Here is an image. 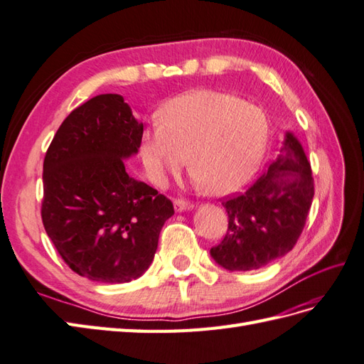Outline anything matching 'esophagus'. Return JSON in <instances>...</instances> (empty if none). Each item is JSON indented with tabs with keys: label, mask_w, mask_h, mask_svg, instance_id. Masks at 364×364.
Returning <instances> with one entry per match:
<instances>
[{
	"label": "esophagus",
	"mask_w": 364,
	"mask_h": 364,
	"mask_svg": "<svg viewBox=\"0 0 364 364\" xmlns=\"http://www.w3.org/2000/svg\"><path fill=\"white\" fill-rule=\"evenodd\" d=\"M173 205H175V209L178 210V213H181V210H188V209L193 208V203L184 200V198H176L173 201Z\"/></svg>",
	"instance_id": "esophagus-1"
}]
</instances>
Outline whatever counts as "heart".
I'll list each match as a JSON object with an SVG mask.
<instances>
[{"label":"heart","instance_id":"heart-1","mask_svg":"<svg viewBox=\"0 0 364 364\" xmlns=\"http://www.w3.org/2000/svg\"><path fill=\"white\" fill-rule=\"evenodd\" d=\"M268 122L259 108L237 96L197 90L173 97L159 122L141 134V156L158 180L188 168L201 191L226 196L247 183L260 164Z\"/></svg>","mask_w":364,"mask_h":364}]
</instances>
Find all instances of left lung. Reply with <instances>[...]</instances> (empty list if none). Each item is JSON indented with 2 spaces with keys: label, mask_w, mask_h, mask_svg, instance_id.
I'll use <instances>...</instances> for the list:
<instances>
[{
  "label": "left lung",
  "mask_w": 364,
  "mask_h": 364,
  "mask_svg": "<svg viewBox=\"0 0 364 364\" xmlns=\"http://www.w3.org/2000/svg\"><path fill=\"white\" fill-rule=\"evenodd\" d=\"M281 151L247 191L222 201L228 231L210 256L230 272H251L285 256L306 226L315 196L311 167L290 132Z\"/></svg>",
  "instance_id": "left-lung-1"
}]
</instances>
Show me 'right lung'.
I'll list each match as a JSON object with an SVG mask.
<instances>
[{
	"label": "right lung",
	"instance_id": "right-lung-1",
	"mask_svg": "<svg viewBox=\"0 0 364 364\" xmlns=\"http://www.w3.org/2000/svg\"><path fill=\"white\" fill-rule=\"evenodd\" d=\"M144 125L119 95H99L68 114L43 163L41 220L74 273L122 284L150 267L172 201L125 172Z\"/></svg>",
	"mask_w": 364,
	"mask_h": 364
}]
</instances>
